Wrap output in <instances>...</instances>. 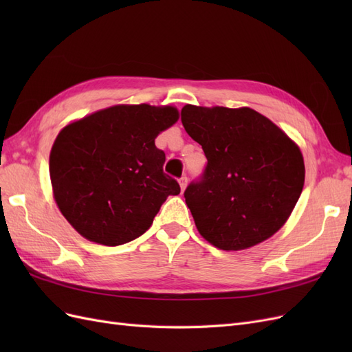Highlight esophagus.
I'll return each instance as SVG.
<instances>
[{
  "mask_svg": "<svg viewBox=\"0 0 352 352\" xmlns=\"http://www.w3.org/2000/svg\"><path fill=\"white\" fill-rule=\"evenodd\" d=\"M179 185H180V190H185V188H186V185H188V177L186 176H182L179 179Z\"/></svg>",
  "mask_w": 352,
  "mask_h": 352,
  "instance_id": "1",
  "label": "esophagus"
}]
</instances>
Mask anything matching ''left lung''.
Masks as SVG:
<instances>
[{"label": "left lung", "instance_id": "8db88e82", "mask_svg": "<svg viewBox=\"0 0 352 352\" xmlns=\"http://www.w3.org/2000/svg\"><path fill=\"white\" fill-rule=\"evenodd\" d=\"M180 116L208 160L202 179L185 190L199 235L223 251L248 250L273 236L302 192L300 146L250 107L186 104Z\"/></svg>", "mask_w": 352, "mask_h": 352}]
</instances>
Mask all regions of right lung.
<instances>
[{"instance_id":"1","label":"right lung","mask_w":352,"mask_h":352,"mask_svg":"<svg viewBox=\"0 0 352 352\" xmlns=\"http://www.w3.org/2000/svg\"><path fill=\"white\" fill-rule=\"evenodd\" d=\"M177 120L173 105L117 104L63 127L50 153L52 197L79 235L107 247L131 242L179 195L155 146Z\"/></svg>"}]
</instances>
